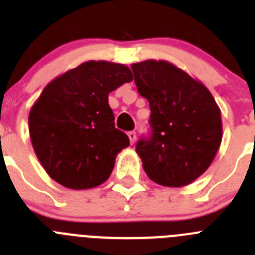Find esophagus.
<instances>
[{
    "label": "esophagus",
    "mask_w": 255,
    "mask_h": 255,
    "mask_svg": "<svg viewBox=\"0 0 255 255\" xmlns=\"http://www.w3.org/2000/svg\"><path fill=\"white\" fill-rule=\"evenodd\" d=\"M128 137H129V141H130V143H132V144L136 142L137 134H136V132H134V130H130V132H128Z\"/></svg>",
    "instance_id": "1"
}]
</instances>
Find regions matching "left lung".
<instances>
[{"instance_id": "left-lung-1", "label": "left lung", "mask_w": 255, "mask_h": 255, "mask_svg": "<svg viewBox=\"0 0 255 255\" xmlns=\"http://www.w3.org/2000/svg\"><path fill=\"white\" fill-rule=\"evenodd\" d=\"M130 67L137 90L151 109L152 134L136 146L144 173L164 187L193 183L210 167L221 144L216 100L201 81L164 59Z\"/></svg>"}]
</instances>
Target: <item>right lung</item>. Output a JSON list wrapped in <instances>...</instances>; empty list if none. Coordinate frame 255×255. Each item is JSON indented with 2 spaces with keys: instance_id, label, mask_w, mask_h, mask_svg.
<instances>
[{
  "instance_id": "obj_1",
  "label": "right lung",
  "mask_w": 255,
  "mask_h": 255,
  "mask_svg": "<svg viewBox=\"0 0 255 255\" xmlns=\"http://www.w3.org/2000/svg\"><path fill=\"white\" fill-rule=\"evenodd\" d=\"M133 80L129 68L88 61L49 82L29 113L34 152L58 184L75 190L103 184L129 139L114 126L108 96Z\"/></svg>"
}]
</instances>
